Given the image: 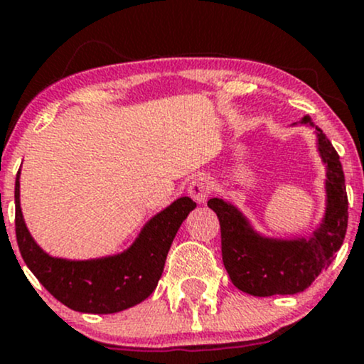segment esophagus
Returning a JSON list of instances; mask_svg holds the SVG:
<instances>
[{"mask_svg":"<svg viewBox=\"0 0 364 364\" xmlns=\"http://www.w3.org/2000/svg\"><path fill=\"white\" fill-rule=\"evenodd\" d=\"M188 191H190L191 198H193L195 202L203 203L208 198V195L212 193L210 181H208V179L203 178V176L195 178L193 181L190 183V188H188Z\"/></svg>","mask_w":364,"mask_h":364,"instance_id":"esophagus-1","label":"esophagus"}]
</instances>
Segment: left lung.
Here are the masks:
<instances>
[{
  "label": "left lung",
  "mask_w": 364,
  "mask_h": 364,
  "mask_svg": "<svg viewBox=\"0 0 364 364\" xmlns=\"http://www.w3.org/2000/svg\"><path fill=\"white\" fill-rule=\"evenodd\" d=\"M311 124L310 116L301 119ZM318 150L327 164V210L320 228L308 240H272L250 228L235 205L210 198L208 207L219 217L223 262L240 291L252 296L296 294L327 270L339 252L348 229V193L339 154L318 127Z\"/></svg>",
  "instance_id": "1"
}]
</instances>
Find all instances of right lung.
I'll list each match as a JSON object with an SVG mask.
<instances>
[{
	"label": "right lung",
	"mask_w": 364,
	"mask_h": 364,
	"mask_svg": "<svg viewBox=\"0 0 364 364\" xmlns=\"http://www.w3.org/2000/svg\"><path fill=\"white\" fill-rule=\"evenodd\" d=\"M20 171L15 181V232L25 265L58 301L75 311L107 315L135 306L157 287L179 225L196 207L181 196L141 229L127 252L97 260H63L37 246L20 208Z\"/></svg>",
	"instance_id": "right-lung-1"
}]
</instances>
